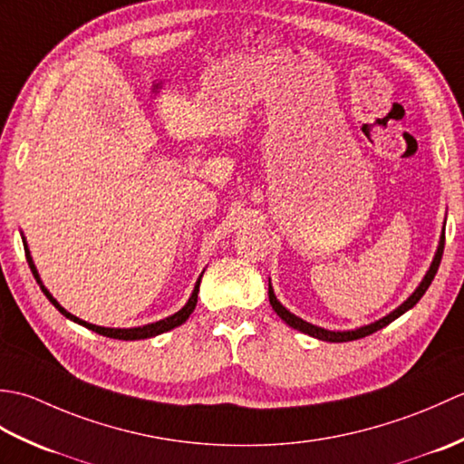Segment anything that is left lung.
I'll return each instance as SVG.
<instances>
[{
    "label": "left lung",
    "mask_w": 464,
    "mask_h": 464,
    "mask_svg": "<svg viewBox=\"0 0 464 464\" xmlns=\"http://www.w3.org/2000/svg\"><path fill=\"white\" fill-rule=\"evenodd\" d=\"M445 225H447V221H445ZM442 249H445V227H442V233H440V239H439V247H437L435 257H432L430 267H429L425 277H422V281L419 283V287H417L415 291H412L411 297H409L407 301H402L395 311H391L389 314H384L382 319L374 321V323H369V324H362V327H357V329H349V331H329V329L317 327V324H313V323L303 321L301 317H297V314H293L289 309H285L283 304H281V301H279L277 297H275V291H273V287H271V279H269V303H271L273 311L277 313L279 317L289 324V327L297 329V331H301V333H304V334H309V337H314V339H319V341H329V343H347V341H354V339H362V337H367V334H371V333H374V331L387 327L389 323L399 319L401 314H405L409 309L415 307V304L420 301L422 295L427 293V289H429V285L432 283V279H435V275H437V271H439V265H440V259H442Z\"/></svg>",
    "instance_id": "1"
}]
</instances>
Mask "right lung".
Here are the masks:
<instances>
[{"instance_id":"add662e5","label":"right lung","mask_w":464,"mask_h":464,"mask_svg":"<svg viewBox=\"0 0 464 464\" xmlns=\"http://www.w3.org/2000/svg\"><path fill=\"white\" fill-rule=\"evenodd\" d=\"M22 239H24V249H25V257H27V263H29V269H32L35 281L39 283V287H42L45 297H47L49 301H52L53 307H55L59 313H62L63 317H67L69 321L82 324V327L90 329V331H95L97 334H103V337L120 339V341H140V339L157 337V334L167 333V331H171V329H175V327H179V324H183L187 319H189V314L193 313L195 304H197V293H199V285H201V277H203L205 271L199 275V279H197L189 301H187L179 311L173 313L171 317L161 319V321H155V323H150V324H143V327H131V329H113V327H100V324H92V323H87V321H83V319H80V317H75V314H72V313H67V311L62 307V304H59V303L53 299V295L45 289V285L42 283V277H39V273H37V269H35V263H34V259H32V253H29V247H27V241H25V237H24V233H22Z\"/></svg>"}]
</instances>
